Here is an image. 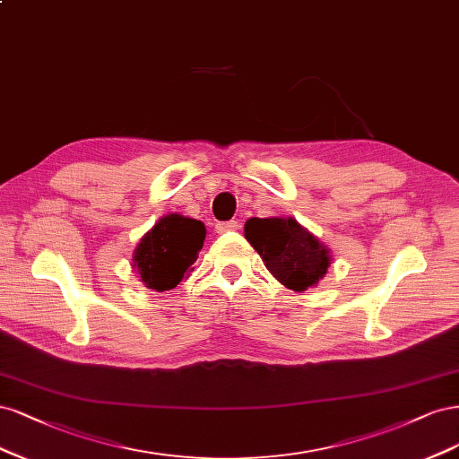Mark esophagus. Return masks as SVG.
Returning a JSON list of instances; mask_svg holds the SVG:
<instances>
[{
  "label": "esophagus",
  "mask_w": 459,
  "mask_h": 459,
  "mask_svg": "<svg viewBox=\"0 0 459 459\" xmlns=\"http://www.w3.org/2000/svg\"><path fill=\"white\" fill-rule=\"evenodd\" d=\"M240 227V223L238 221H221V223H217L215 225V230L219 232V234H223V232H230V230H236Z\"/></svg>",
  "instance_id": "obj_1"
}]
</instances>
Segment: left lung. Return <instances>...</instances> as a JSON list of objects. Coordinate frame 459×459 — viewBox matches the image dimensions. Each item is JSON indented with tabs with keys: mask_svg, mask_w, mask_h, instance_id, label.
<instances>
[{
	"mask_svg": "<svg viewBox=\"0 0 459 459\" xmlns=\"http://www.w3.org/2000/svg\"><path fill=\"white\" fill-rule=\"evenodd\" d=\"M246 240L257 249L276 280L293 291L318 284L330 267L326 246L303 229L295 219H247Z\"/></svg>",
	"mask_w": 459,
	"mask_h": 459,
	"instance_id": "1",
	"label": "left lung"
}]
</instances>
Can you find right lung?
I'll list each match as a JSON object with an SVG mask.
<instances>
[{"label": "right lung", "mask_w": 459, "mask_h": 459, "mask_svg": "<svg viewBox=\"0 0 459 459\" xmlns=\"http://www.w3.org/2000/svg\"><path fill=\"white\" fill-rule=\"evenodd\" d=\"M205 240V227L196 219L166 215L146 232L133 255L146 288L166 291L185 278L190 264L198 259Z\"/></svg>", "instance_id": "obj_1"}]
</instances>
